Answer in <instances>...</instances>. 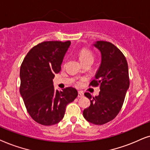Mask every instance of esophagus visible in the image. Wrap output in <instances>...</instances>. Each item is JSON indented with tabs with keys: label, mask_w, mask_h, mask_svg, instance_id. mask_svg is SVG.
I'll return each instance as SVG.
<instances>
[{
	"label": "esophagus",
	"mask_w": 150,
	"mask_h": 150,
	"mask_svg": "<svg viewBox=\"0 0 150 150\" xmlns=\"http://www.w3.org/2000/svg\"><path fill=\"white\" fill-rule=\"evenodd\" d=\"M83 97V93H82L80 91H79V93H78V97L79 98V97Z\"/></svg>",
	"instance_id": "obj_1"
}]
</instances>
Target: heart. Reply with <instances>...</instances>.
I'll list each match as a JSON object with an SVG mask.
<instances>
[{"label":"heart","instance_id":"b5f03b06","mask_svg":"<svg viewBox=\"0 0 150 150\" xmlns=\"http://www.w3.org/2000/svg\"><path fill=\"white\" fill-rule=\"evenodd\" d=\"M79 59L81 62L88 60H94V55L91 51L87 49H82L79 53Z\"/></svg>","mask_w":150,"mask_h":150}]
</instances>
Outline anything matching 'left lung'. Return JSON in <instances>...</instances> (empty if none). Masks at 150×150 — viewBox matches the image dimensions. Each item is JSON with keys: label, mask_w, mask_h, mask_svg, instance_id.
<instances>
[{"label": "left lung", "mask_w": 150, "mask_h": 150, "mask_svg": "<svg viewBox=\"0 0 150 150\" xmlns=\"http://www.w3.org/2000/svg\"><path fill=\"white\" fill-rule=\"evenodd\" d=\"M93 46L101 53V63L90 85L99 86V95H84L91 100V105L84 109L83 115L88 122L103 125L118 115L129 86L128 66L121 51L113 44L97 41Z\"/></svg>", "instance_id": "obj_1"}]
</instances>
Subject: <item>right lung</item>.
Returning <instances> with one entry per match:
<instances>
[{
  "mask_svg": "<svg viewBox=\"0 0 150 150\" xmlns=\"http://www.w3.org/2000/svg\"><path fill=\"white\" fill-rule=\"evenodd\" d=\"M70 45V41L43 42L28 52L21 64L20 93L31 118L41 125L59 123L67 105L78 95L73 87L59 91L53 86Z\"/></svg>",
  "mask_w": 150,
  "mask_h": 150,
  "instance_id": "add662e5",
  "label": "right lung"
}]
</instances>
